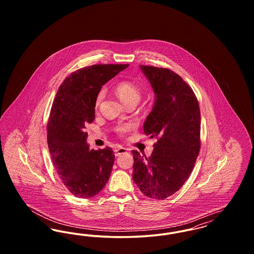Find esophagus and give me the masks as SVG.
I'll use <instances>...</instances> for the list:
<instances>
[{"instance_id":"1","label":"esophagus","mask_w":254,"mask_h":254,"mask_svg":"<svg viewBox=\"0 0 254 254\" xmlns=\"http://www.w3.org/2000/svg\"><path fill=\"white\" fill-rule=\"evenodd\" d=\"M127 148H125V147H118L114 150V153H115V156H120L121 154L124 153H127Z\"/></svg>"}]
</instances>
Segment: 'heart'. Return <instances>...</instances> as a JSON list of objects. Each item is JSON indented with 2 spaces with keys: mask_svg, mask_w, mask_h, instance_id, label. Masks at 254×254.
Instances as JSON below:
<instances>
[{
  "mask_svg": "<svg viewBox=\"0 0 254 254\" xmlns=\"http://www.w3.org/2000/svg\"><path fill=\"white\" fill-rule=\"evenodd\" d=\"M114 92L126 106H128L131 104L136 105L142 97L141 88L128 80H123L118 82L116 85H114ZM104 95L105 93L103 90L99 91V93L97 94L95 103H94L96 109L99 108ZM131 128H132V126L130 124H122V125H118L115 127V131L117 134L123 136L126 133L130 131Z\"/></svg>",
  "mask_w": 254,
  "mask_h": 254,
  "instance_id": "heart-1",
  "label": "heart"
}]
</instances>
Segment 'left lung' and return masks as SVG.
<instances>
[{"mask_svg": "<svg viewBox=\"0 0 254 254\" xmlns=\"http://www.w3.org/2000/svg\"><path fill=\"white\" fill-rule=\"evenodd\" d=\"M156 95L144 132L157 142L149 157L132 150L133 181L145 196L164 200L192 171L201 141V114L191 87L169 68L140 65Z\"/></svg>", "mask_w": 254, "mask_h": 254, "instance_id": "8db88e82", "label": "left lung"}]
</instances>
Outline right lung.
<instances>
[{"label":"right lung","instance_id":"obj_1","mask_svg":"<svg viewBox=\"0 0 254 254\" xmlns=\"http://www.w3.org/2000/svg\"><path fill=\"white\" fill-rule=\"evenodd\" d=\"M128 64H94L80 68L60 85L49 114L48 145L64 185L79 198L99 193L112 170L111 147L90 150L85 126L95 119V98L105 85Z\"/></svg>","mask_w":254,"mask_h":254}]
</instances>
